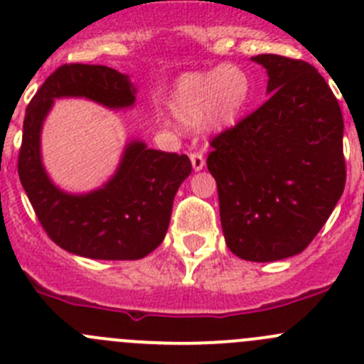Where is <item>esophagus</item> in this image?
Wrapping results in <instances>:
<instances>
[{"label": "esophagus", "instance_id": "34e87169", "mask_svg": "<svg viewBox=\"0 0 364 364\" xmlns=\"http://www.w3.org/2000/svg\"><path fill=\"white\" fill-rule=\"evenodd\" d=\"M191 164L195 171H202L203 166H205V157H203V154H191Z\"/></svg>", "mask_w": 364, "mask_h": 364}]
</instances>
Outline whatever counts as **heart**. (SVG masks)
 Instances as JSON below:
<instances>
[{
    "label": "heart",
    "instance_id": "heart-1",
    "mask_svg": "<svg viewBox=\"0 0 364 364\" xmlns=\"http://www.w3.org/2000/svg\"><path fill=\"white\" fill-rule=\"evenodd\" d=\"M248 98L247 73L236 65H218L180 76L166 96V109L182 127L200 124L205 132L221 134L236 124Z\"/></svg>",
    "mask_w": 364,
    "mask_h": 364
}]
</instances>
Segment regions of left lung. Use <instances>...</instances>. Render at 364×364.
Returning a JSON list of instances; mask_svg holds the SVG:
<instances>
[{"label":"left lung","instance_id":"8db88e82","mask_svg":"<svg viewBox=\"0 0 364 364\" xmlns=\"http://www.w3.org/2000/svg\"><path fill=\"white\" fill-rule=\"evenodd\" d=\"M269 96L214 137L207 168L218 184L228 250L272 262L314 240L345 189L343 116L323 76L304 60L257 55Z\"/></svg>","mask_w":364,"mask_h":364}]
</instances>
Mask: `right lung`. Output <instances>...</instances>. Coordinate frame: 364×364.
<instances>
[{"label":"right lung","instance_id":"right-lung-1","mask_svg":"<svg viewBox=\"0 0 364 364\" xmlns=\"http://www.w3.org/2000/svg\"><path fill=\"white\" fill-rule=\"evenodd\" d=\"M130 76L107 65H62L41 85L26 109L19 178L48 236L69 254L102 261L146 257L164 240L173 200L191 173L188 155L128 139L105 184L85 193L58 188L43 162L41 136L55 100L85 98L110 110L136 105Z\"/></svg>","mask_w":364,"mask_h":364}]
</instances>
